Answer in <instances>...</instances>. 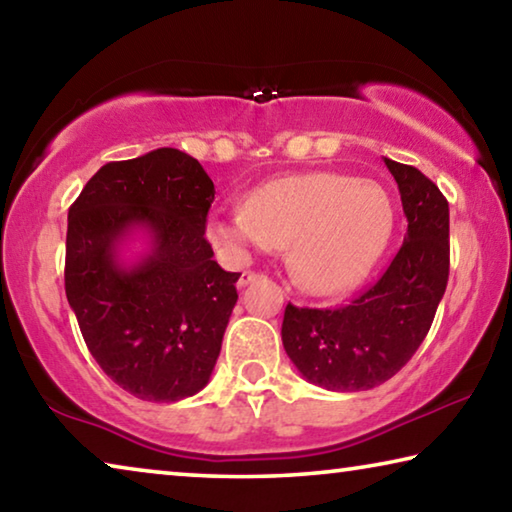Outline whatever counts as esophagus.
Wrapping results in <instances>:
<instances>
[{"mask_svg": "<svg viewBox=\"0 0 512 512\" xmlns=\"http://www.w3.org/2000/svg\"><path fill=\"white\" fill-rule=\"evenodd\" d=\"M258 279H263L261 272L245 270V272L240 274V279H238V288H245V286H249V283H254V281H258Z\"/></svg>", "mask_w": 512, "mask_h": 512, "instance_id": "obj_1", "label": "esophagus"}]
</instances>
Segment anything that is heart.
Instances as JSON below:
<instances>
[{
    "mask_svg": "<svg viewBox=\"0 0 512 512\" xmlns=\"http://www.w3.org/2000/svg\"><path fill=\"white\" fill-rule=\"evenodd\" d=\"M395 231V204L381 183L340 172L288 174L249 192L245 206L215 215L208 236L236 256L288 245L299 288L335 295L372 272Z\"/></svg>",
    "mask_w": 512,
    "mask_h": 512,
    "instance_id": "1",
    "label": "heart"
}]
</instances>
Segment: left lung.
Listing matches in <instances>:
<instances>
[{
    "label": "left lung",
    "mask_w": 512,
    "mask_h": 512,
    "mask_svg": "<svg viewBox=\"0 0 512 512\" xmlns=\"http://www.w3.org/2000/svg\"><path fill=\"white\" fill-rule=\"evenodd\" d=\"M408 220L404 245L381 279L338 308L286 306L281 338L306 381L372 390L404 367L429 333L449 281V204L413 165L385 158Z\"/></svg>",
    "instance_id": "obj_1"
}]
</instances>
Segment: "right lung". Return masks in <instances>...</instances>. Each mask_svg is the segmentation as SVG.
<instances>
[{"instance_id": "obj_1", "label": "right lung", "mask_w": 512, "mask_h": 512, "mask_svg": "<svg viewBox=\"0 0 512 512\" xmlns=\"http://www.w3.org/2000/svg\"><path fill=\"white\" fill-rule=\"evenodd\" d=\"M215 186L172 147L106 163L67 213L65 295L92 358L145 401L192 397L211 379L238 301L204 238ZM145 228L153 251L131 268L116 245Z\"/></svg>"}]
</instances>
